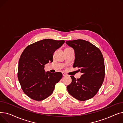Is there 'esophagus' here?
Instances as JSON below:
<instances>
[{
  "mask_svg": "<svg viewBox=\"0 0 123 123\" xmlns=\"http://www.w3.org/2000/svg\"><path fill=\"white\" fill-rule=\"evenodd\" d=\"M62 74H63V76H66L67 75V74L66 73H64V72H63L62 73Z\"/></svg>",
  "mask_w": 123,
  "mask_h": 123,
  "instance_id": "obj_1",
  "label": "esophagus"
}]
</instances>
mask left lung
<instances>
[{"mask_svg":"<svg viewBox=\"0 0 123 123\" xmlns=\"http://www.w3.org/2000/svg\"><path fill=\"white\" fill-rule=\"evenodd\" d=\"M66 43L75 51L73 67L78 68V71L82 73L79 79L70 76L72 82L67 86V90L75 99L86 101L97 93L104 81V58L100 50L90 42L77 39Z\"/></svg>","mask_w":123,"mask_h":123,"instance_id":"obj_1","label":"left lung"}]
</instances>
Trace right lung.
I'll list each match as a JSON object with an SVG mask.
<instances>
[{"mask_svg": "<svg viewBox=\"0 0 123 123\" xmlns=\"http://www.w3.org/2000/svg\"><path fill=\"white\" fill-rule=\"evenodd\" d=\"M64 42L45 39L29 45L23 51L18 62L17 77L23 92L31 99L42 101L48 97L62 78L59 72L45 73L44 65L53 61L54 52Z\"/></svg>", "mask_w": 123, "mask_h": 123, "instance_id": "obj_1", "label": "right lung"}]
</instances>
